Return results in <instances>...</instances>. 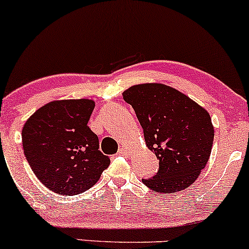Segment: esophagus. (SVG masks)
Instances as JSON below:
<instances>
[{"label": "esophagus", "instance_id": "obj_1", "mask_svg": "<svg viewBox=\"0 0 249 249\" xmlns=\"http://www.w3.org/2000/svg\"><path fill=\"white\" fill-rule=\"evenodd\" d=\"M118 154L119 156H126L127 154V148H125V147H119V150H118Z\"/></svg>", "mask_w": 249, "mask_h": 249}]
</instances>
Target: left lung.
I'll return each instance as SVG.
<instances>
[{"instance_id": "8db88e82", "label": "left lung", "mask_w": 249, "mask_h": 249, "mask_svg": "<svg viewBox=\"0 0 249 249\" xmlns=\"http://www.w3.org/2000/svg\"><path fill=\"white\" fill-rule=\"evenodd\" d=\"M144 130L159 168L142 182L158 193H176L193 184L206 166L214 128L210 113L176 89L164 84L133 85L123 93Z\"/></svg>"}]
</instances>
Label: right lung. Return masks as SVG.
Segmentation results:
<instances>
[{"label": "right lung", "instance_id": "1", "mask_svg": "<svg viewBox=\"0 0 249 249\" xmlns=\"http://www.w3.org/2000/svg\"><path fill=\"white\" fill-rule=\"evenodd\" d=\"M95 108L90 99L48 103L22 130L24 156L39 181L53 192L75 196L98 181L110 165L88 126Z\"/></svg>", "mask_w": 249, "mask_h": 249}]
</instances>
